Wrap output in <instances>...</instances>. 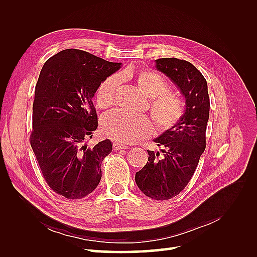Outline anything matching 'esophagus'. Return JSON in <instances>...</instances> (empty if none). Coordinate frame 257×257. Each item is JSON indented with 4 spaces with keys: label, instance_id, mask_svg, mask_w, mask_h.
<instances>
[{
    "label": "esophagus",
    "instance_id": "1",
    "mask_svg": "<svg viewBox=\"0 0 257 257\" xmlns=\"http://www.w3.org/2000/svg\"><path fill=\"white\" fill-rule=\"evenodd\" d=\"M123 149H127V147L122 143H118V142L113 143V150H123Z\"/></svg>",
    "mask_w": 257,
    "mask_h": 257
}]
</instances>
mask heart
<instances>
[{"label": "heart", "mask_w": 257, "mask_h": 257, "mask_svg": "<svg viewBox=\"0 0 257 257\" xmlns=\"http://www.w3.org/2000/svg\"><path fill=\"white\" fill-rule=\"evenodd\" d=\"M123 79L133 80L145 96L150 99L149 111L159 128L166 130L181 118L183 105L175 93L168 91L167 82L163 77L149 69L139 72H125ZM120 78L110 76L106 78L96 90L95 100L100 109H108L113 106L115 92L118 90ZM100 131L110 139L124 144L137 143L150 136L153 124L148 116H131L121 111L106 114L100 122Z\"/></svg>", "instance_id": "b5f03b06"}]
</instances>
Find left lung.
Returning <instances> with one entry per match:
<instances>
[{"label": "left lung", "mask_w": 257, "mask_h": 257, "mask_svg": "<svg viewBox=\"0 0 257 257\" xmlns=\"http://www.w3.org/2000/svg\"><path fill=\"white\" fill-rule=\"evenodd\" d=\"M155 68L180 90L185 108L172 127L153 139L162 153L148 150L147 164L136 173L135 181L146 196L166 200L185 188L205 151L210 102L205 77L190 62L163 58L155 60Z\"/></svg>", "instance_id": "8db88e82"}]
</instances>
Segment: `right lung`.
Segmentation results:
<instances>
[{"mask_svg": "<svg viewBox=\"0 0 257 257\" xmlns=\"http://www.w3.org/2000/svg\"><path fill=\"white\" fill-rule=\"evenodd\" d=\"M121 63L78 49H65L44 64L35 87L31 147L50 189L79 199L96 189L102 162L112 150L109 139L88 147L97 128L93 97Z\"/></svg>", "mask_w": 257, "mask_h": 257, "instance_id": "right-lung-1", "label": "right lung"}]
</instances>
